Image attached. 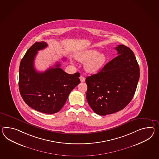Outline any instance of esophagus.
<instances>
[{
  "mask_svg": "<svg viewBox=\"0 0 159 159\" xmlns=\"http://www.w3.org/2000/svg\"><path fill=\"white\" fill-rule=\"evenodd\" d=\"M80 80L81 82H84V81H85V78H84L83 76H80Z\"/></svg>",
  "mask_w": 159,
  "mask_h": 159,
  "instance_id": "obj_1",
  "label": "esophagus"
}]
</instances>
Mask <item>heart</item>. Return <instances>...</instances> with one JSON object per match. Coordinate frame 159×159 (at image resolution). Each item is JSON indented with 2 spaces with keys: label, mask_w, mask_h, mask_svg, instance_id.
<instances>
[{
  "label": "heart",
  "mask_w": 159,
  "mask_h": 159,
  "mask_svg": "<svg viewBox=\"0 0 159 159\" xmlns=\"http://www.w3.org/2000/svg\"><path fill=\"white\" fill-rule=\"evenodd\" d=\"M79 61L86 63L85 70L89 73H95L101 70L106 61V57L103 53H99V52L94 49L79 52L75 56Z\"/></svg>",
  "instance_id": "b5f03b06"
}]
</instances>
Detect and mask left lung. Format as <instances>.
<instances>
[{
    "label": "left lung",
    "instance_id": "8db88e82",
    "mask_svg": "<svg viewBox=\"0 0 159 159\" xmlns=\"http://www.w3.org/2000/svg\"><path fill=\"white\" fill-rule=\"evenodd\" d=\"M115 49L118 56L99 72L85 79L87 100L100 116L125 108L132 101L139 80V66L133 51L124 45Z\"/></svg>",
    "mask_w": 159,
    "mask_h": 159
}]
</instances>
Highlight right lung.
<instances>
[{"mask_svg": "<svg viewBox=\"0 0 159 159\" xmlns=\"http://www.w3.org/2000/svg\"><path fill=\"white\" fill-rule=\"evenodd\" d=\"M48 46L36 42L21 60L19 70V89L23 101L29 107L45 114L57 112L65 105L70 93L80 83L79 72L67 74L57 63L44 72L35 70L34 61L37 51Z\"/></svg>", "mask_w": 159, "mask_h": 159, "instance_id": "right-lung-1", "label": "right lung"}]
</instances>
